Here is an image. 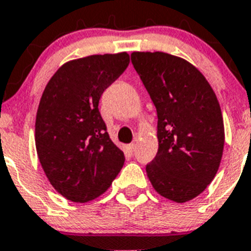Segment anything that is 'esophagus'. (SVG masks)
Masks as SVG:
<instances>
[{
	"mask_svg": "<svg viewBox=\"0 0 251 251\" xmlns=\"http://www.w3.org/2000/svg\"><path fill=\"white\" fill-rule=\"evenodd\" d=\"M135 148H136V146L134 143H131V144H129V146H127V150H129L130 152H134V151H135Z\"/></svg>",
	"mask_w": 251,
	"mask_h": 251,
	"instance_id": "1",
	"label": "esophagus"
}]
</instances>
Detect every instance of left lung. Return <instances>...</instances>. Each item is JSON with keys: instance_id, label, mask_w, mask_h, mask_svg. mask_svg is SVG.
<instances>
[{"instance_id": "8db88e82", "label": "left lung", "mask_w": 251, "mask_h": 251, "mask_svg": "<svg viewBox=\"0 0 251 251\" xmlns=\"http://www.w3.org/2000/svg\"><path fill=\"white\" fill-rule=\"evenodd\" d=\"M131 63L157 111L158 151L147 175L162 197L189 201L206 189L221 165L225 125L217 95L179 56L134 51Z\"/></svg>"}]
</instances>
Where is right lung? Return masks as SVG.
Listing matches in <instances>:
<instances>
[{
	"mask_svg": "<svg viewBox=\"0 0 251 251\" xmlns=\"http://www.w3.org/2000/svg\"><path fill=\"white\" fill-rule=\"evenodd\" d=\"M129 63L127 52L67 62L41 97L34 134L38 158L49 182L73 202L100 196L124 166V152L108 135L98 105Z\"/></svg>",
	"mask_w": 251,
	"mask_h": 251,
	"instance_id": "add662e5",
	"label": "right lung"
}]
</instances>
